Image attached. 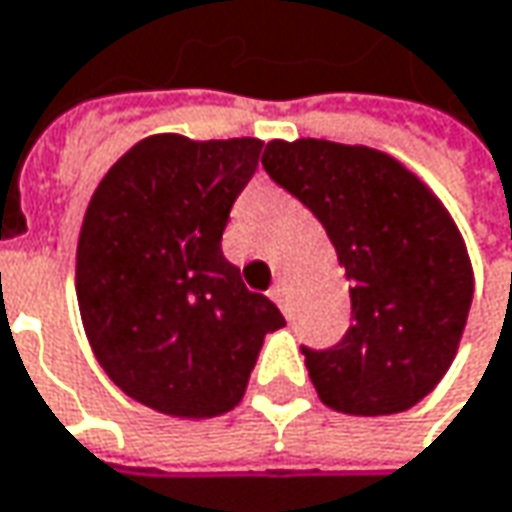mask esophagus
Instances as JSON below:
<instances>
[{"label":"esophagus","instance_id":"esophagus-1","mask_svg":"<svg viewBox=\"0 0 512 512\" xmlns=\"http://www.w3.org/2000/svg\"><path fill=\"white\" fill-rule=\"evenodd\" d=\"M270 299H273V302H276V305L282 307V310H287L285 287H282V285H273V287H270Z\"/></svg>","mask_w":512,"mask_h":512}]
</instances>
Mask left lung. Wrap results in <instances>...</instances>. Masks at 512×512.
Wrapping results in <instances>:
<instances>
[{
  "mask_svg": "<svg viewBox=\"0 0 512 512\" xmlns=\"http://www.w3.org/2000/svg\"><path fill=\"white\" fill-rule=\"evenodd\" d=\"M267 176L322 222L350 282V327L302 344L319 399L390 416L442 382L473 302V270L442 202L393 156L325 139L267 142Z\"/></svg>",
  "mask_w": 512,
  "mask_h": 512,
  "instance_id": "1",
  "label": "left lung"
}]
</instances>
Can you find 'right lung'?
I'll return each instance as SVG.
<instances>
[{"instance_id": "right-lung-1", "label": "right lung", "mask_w": 512, "mask_h": 512, "mask_svg": "<svg viewBox=\"0 0 512 512\" xmlns=\"http://www.w3.org/2000/svg\"><path fill=\"white\" fill-rule=\"evenodd\" d=\"M259 139L148 136L105 173L76 247L90 347L130 399L179 419L233 410L285 316L222 253Z\"/></svg>"}]
</instances>
